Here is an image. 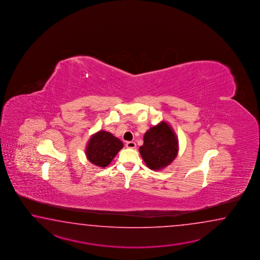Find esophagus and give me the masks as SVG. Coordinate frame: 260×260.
<instances>
[{"instance_id": "34e87169", "label": "esophagus", "mask_w": 260, "mask_h": 260, "mask_svg": "<svg viewBox=\"0 0 260 260\" xmlns=\"http://www.w3.org/2000/svg\"><path fill=\"white\" fill-rule=\"evenodd\" d=\"M125 146H126L127 148H129V149H135V148L137 147L136 143H135V142H133V141H127L126 144H125Z\"/></svg>"}]
</instances>
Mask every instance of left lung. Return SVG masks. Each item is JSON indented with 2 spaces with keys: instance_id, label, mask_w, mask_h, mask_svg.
I'll use <instances>...</instances> for the list:
<instances>
[{
  "instance_id": "8db88e82",
  "label": "left lung",
  "mask_w": 260,
  "mask_h": 260,
  "mask_svg": "<svg viewBox=\"0 0 260 260\" xmlns=\"http://www.w3.org/2000/svg\"><path fill=\"white\" fill-rule=\"evenodd\" d=\"M178 143L171 127L162 122L144 135V144L139 152L151 170H160L169 166L177 157Z\"/></svg>"
}]
</instances>
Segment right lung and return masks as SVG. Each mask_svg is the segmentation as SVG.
<instances>
[{
    "label": "right lung",
    "mask_w": 260,
    "mask_h": 260,
    "mask_svg": "<svg viewBox=\"0 0 260 260\" xmlns=\"http://www.w3.org/2000/svg\"><path fill=\"white\" fill-rule=\"evenodd\" d=\"M122 147V141L111 133L100 131L90 138L86 149V157L95 166L106 167L111 164Z\"/></svg>",
    "instance_id": "right-lung-1"
}]
</instances>
